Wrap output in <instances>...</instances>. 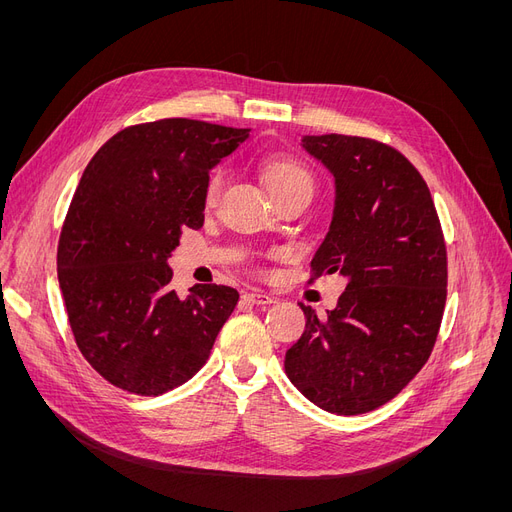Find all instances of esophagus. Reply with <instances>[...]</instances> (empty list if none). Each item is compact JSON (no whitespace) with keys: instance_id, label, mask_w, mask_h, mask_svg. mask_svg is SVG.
Returning a JSON list of instances; mask_svg holds the SVG:
<instances>
[{"instance_id":"1","label":"esophagus","mask_w":512,"mask_h":512,"mask_svg":"<svg viewBox=\"0 0 512 512\" xmlns=\"http://www.w3.org/2000/svg\"><path fill=\"white\" fill-rule=\"evenodd\" d=\"M242 299H245V301L251 303V305H272V303H278L276 297H270V294L259 292V290L245 292V294H242Z\"/></svg>"}]
</instances>
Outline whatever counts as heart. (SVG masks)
<instances>
[{"mask_svg":"<svg viewBox=\"0 0 512 512\" xmlns=\"http://www.w3.org/2000/svg\"><path fill=\"white\" fill-rule=\"evenodd\" d=\"M226 174L222 170H215L205 186V205H213L218 201ZM263 180L272 199L292 191H311L313 193V176L299 161L286 159V157H272L263 164Z\"/></svg>","mask_w":512,"mask_h":512,"instance_id":"heart-1","label":"heart"}]
</instances>
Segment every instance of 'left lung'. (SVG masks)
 I'll list each match as a JSON object with an SVG mask.
<instances>
[{
    "label": "left lung",
    "mask_w": 512,
    "mask_h": 512,
    "mask_svg": "<svg viewBox=\"0 0 512 512\" xmlns=\"http://www.w3.org/2000/svg\"><path fill=\"white\" fill-rule=\"evenodd\" d=\"M301 145L336 186L311 276L340 274L346 290L326 319L301 305L305 332L284 369L319 409L361 415L392 400L432 355L446 303L444 234L425 180L396 149L344 134Z\"/></svg>",
    "instance_id": "8db88e82"
}]
</instances>
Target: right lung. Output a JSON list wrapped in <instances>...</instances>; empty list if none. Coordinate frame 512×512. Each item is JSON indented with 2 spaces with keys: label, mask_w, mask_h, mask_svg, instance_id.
<instances>
[{
  "label": "right lung",
  "mask_w": 512,
  "mask_h": 512,
  "mask_svg": "<svg viewBox=\"0 0 512 512\" xmlns=\"http://www.w3.org/2000/svg\"><path fill=\"white\" fill-rule=\"evenodd\" d=\"M249 128L168 118L120 130L89 161L58 245V280L74 340L116 388L159 396L205 365L238 303L230 286L170 288L168 259L205 220L211 168Z\"/></svg>",
  "instance_id": "right-lung-1"
}]
</instances>
